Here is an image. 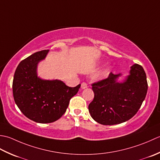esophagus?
I'll list each match as a JSON object with an SVG mask.
<instances>
[{"label":"esophagus","mask_w":160,"mask_h":160,"mask_svg":"<svg viewBox=\"0 0 160 160\" xmlns=\"http://www.w3.org/2000/svg\"><path fill=\"white\" fill-rule=\"evenodd\" d=\"M88 88V84L86 82H83L82 83H81V88L85 89V88Z\"/></svg>","instance_id":"1"}]
</instances>
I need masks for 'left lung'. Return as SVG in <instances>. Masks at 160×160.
Here are the masks:
<instances>
[{
	"label": "left lung",
	"mask_w": 160,
	"mask_h": 160,
	"mask_svg": "<svg viewBox=\"0 0 160 160\" xmlns=\"http://www.w3.org/2000/svg\"><path fill=\"white\" fill-rule=\"evenodd\" d=\"M120 75L110 72L106 79L92 83L94 97L88 110L92 119L101 124L115 125L128 121L138 112L146 97L148 83L142 66H131L124 82H117Z\"/></svg>",
	"instance_id": "left-lung-1"
}]
</instances>
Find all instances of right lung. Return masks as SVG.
<instances>
[{
  "instance_id": "1",
  "label": "right lung",
  "mask_w": 160,
  "mask_h": 160,
  "mask_svg": "<svg viewBox=\"0 0 160 160\" xmlns=\"http://www.w3.org/2000/svg\"><path fill=\"white\" fill-rule=\"evenodd\" d=\"M48 51L37 52L21 61L12 83L13 96L18 108L28 118L41 123L61 118L81 87V84L72 88L59 80H43L37 77V64Z\"/></svg>"
}]
</instances>
